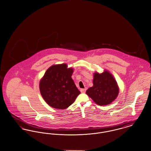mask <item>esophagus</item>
Segmentation results:
<instances>
[{
  "label": "esophagus",
  "instance_id": "obj_1",
  "mask_svg": "<svg viewBox=\"0 0 151 151\" xmlns=\"http://www.w3.org/2000/svg\"><path fill=\"white\" fill-rule=\"evenodd\" d=\"M85 91H86V89H81V92L82 93H85Z\"/></svg>",
  "mask_w": 151,
  "mask_h": 151
}]
</instances>
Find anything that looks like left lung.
Here are the masks:
<instances>
[{
    "instance_id": "left-lung-1",
    "label": "left lung",
    "mask_w": 151,
    "mask_h": 151,
    "mask_svg": "<svg viewBox=\"0 0 151 151\" xmlns=\"http://www.w3.org/2000/svg\"><path fill=\"white\" fill-rule=\"evenodd\" d=\"M93 86L86 93L99 105H109L114 100L119 93L117 83L112 74L107 70L94 74Z\"/></svg>"
}]
</instances>
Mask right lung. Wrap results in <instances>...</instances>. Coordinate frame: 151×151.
Segmentation results:
<instances>
[{
	"mask_svg": "<svg viewBox=\"0 0 151 151\" xmlns=\"http://www.w3.org/2000/svg\"><path fill=\"white\" fill-rule=\"evenodd\" d=\"M73 68L66 63L54 65L45 72L40 82L43 99L55 109L68 108L81 93L71 78Z\"/></svg>",
	"mask_w": 151,
	"mask_h": 151,
	"instance_id": "obj_1",
	"label": "right lung"
}]
</instances>
